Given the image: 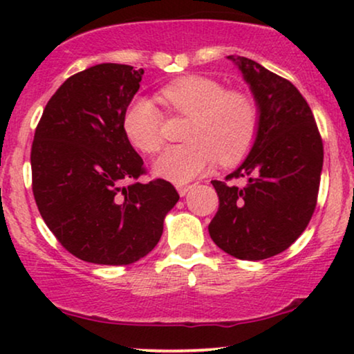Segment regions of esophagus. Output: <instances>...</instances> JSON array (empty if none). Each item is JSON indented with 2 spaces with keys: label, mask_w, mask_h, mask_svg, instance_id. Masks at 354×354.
I'll return each instance as SVG.
<instances>
[{
  "label": "esophagus",
  "mask_w": 354,
  "mask_h": 354,
  "mask_svg": "<svg viewBox=\"0 0 354 354\" xmlns=\"http://www.w3.org/2000/svg\"><path fill=\"white\" fill-rule=\"evenodd\" d=\"M192 190V185H177V192L180 196H185Z\"/></svg>",
  "instance_id": "obj_1"
}]
</instances>
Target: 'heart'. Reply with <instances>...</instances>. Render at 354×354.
<instances>
[{"mask_svg":"<svg viewBox=\"0 0 354 354\" xmlns=\"http://www.w3.org/2000/svg\"><path fill=\"white\" fill-rule=\"evenodd\" d=\"M159 98L171 113L190 118L187 143L172 145L154 159L153 172L185 183L207 171L216 159L234 164L248 153L259 127V109L245 91L229 90L206 75H185L162 86ZM129 142L143 153L158 151L162 143L164 115L149 98L138 96L124 114Z\"/></svg>","mask_w":354,"mask_h":354,"instance_id":"obj_1","label":"heart"}]
</instances>
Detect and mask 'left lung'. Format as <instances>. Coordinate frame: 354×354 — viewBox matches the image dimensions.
<instances>
[{
	"label": "left lung",
	"mask_w": 354,
	"mask_h": 354,
	"mask_svg": "<svg viewBox=\"0 0 354 354\" xmlns=\"http://www.w3.org/2000/svg\"><path fill=\"white\" fill-rule=\"evenodd\" d=\"M250 85L259 127L245 161L212 180L219 209L209 235L225 253L259 261L282 253L303 234L316 209L324 147L306 100L292 82L241 56H227ZM241 178L239 187L229 184Z\"/></svg>",
	"instance_id": "8db88e82"
}]
</instances>
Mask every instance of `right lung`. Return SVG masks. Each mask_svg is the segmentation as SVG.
Here are the masks:
<instances>
[{
	"label": "right lung",
	"mask_w": 354,
	"mask_h": 354,
	"mask_svg": "<svg viewBox=\"0 0 354 354\" xmlns=\"http://www.w3.org/2000/svg\"><path fill=\"white\" fill-rule=\"evenodd\" d=\"M142 75L113 62L82 71L56 90L37 125L30 164L38 211L59 243L86 263L142 259L180 198L162 178L137 182L143 159L122 122Z\"/></svg>",
	"instance_id": "1"
}]
</instances>
